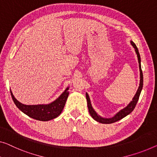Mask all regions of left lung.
Here are the masks:
<instances>
[{
    "label": "left lung",
    "mask_w": 157,
    "mask_h": 157,
    "mask_svg": "<svg viewBox=\"0 0 157 157\" xmlns=\"http://www.w3.org/2000/svg\"><path fill=\"white\" fill-rule=\"evenodd\" d=\"M131 44H132L133 47L135 48V52H136L137 56V58H138V63H139V67H140V86H139L138 90H137L136 94H135L134 98L132 99V101H131L125 109H123L121 110V111H119L115 116H113V118H104L98 115V114L95 112L94 110L93 109L92 105H91L90 97H89L87 93H86V101H87V106H88L89 112H90V114L91 115V116H92L95 121H98V122L101 123H104V124H110V123H113L116 122V121H120L121 119H122L124 118V117L128 116V114H130L131 112L134 110L137 101H138L140 93H141L142 86H143V74H142V71L141 68V63H140L141 60H140V56L138 49H137V46L135 44L134 42L131 41Z\"/></svg>",
    "instance_id": "left-lung-1"
}]
</instances>
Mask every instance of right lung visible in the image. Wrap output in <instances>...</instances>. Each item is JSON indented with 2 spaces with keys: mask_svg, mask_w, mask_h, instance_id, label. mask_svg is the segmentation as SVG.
Masks as SVG:
<instances>
[{
  "mask_svg": "<svg viewBox=\"0 0 157 157\" xmlns=\"http://www.w3.org/2000/svg\"><path fill=\"white\" fill-rule=\"evenodd\" d=\"M67 90L68 88H67L56 101L46 105L22 104L14 97L11 91L10 94L16 106L23 113L36 120L47 121L56 118L61 113L69 95V92H67Z\"/></svg>",
  "mask_w": 157,
  "mask_h": 157,
  "instance_id": "add662e5",
  "label": "right lung"
}]
</instances>
